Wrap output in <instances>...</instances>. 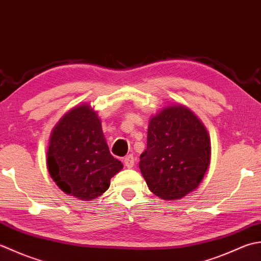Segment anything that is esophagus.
I'll return each mask as SVG.
<instances>
[{
    "label": "esophagus",
    "instance_id": "34e87169",
    "mask_svg": "<svg viewBox=\"0 0 261 261\" xmlns=\"http://www.w3.org/2000/svg\"><path fill=\"white\" fill-rule=\"evenodd\" d=\"M124 163H125V166H126L127 168H128V169H130V168L134 167L135 159H134V156H133V154H129V155L125 156V159H124Z\"/></svg>",
    "mask_w": 261,
    "mask_h": 261
}]
</instances>
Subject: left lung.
Segmentation results:
<instances>
[{
	"instance_id": "obj_1",
	"label": "left lung",
	"mask_w": 261,
	"mask_h": 261,
	"mask_svg": "<svg viewBox=\"0 0 261 261\" xmlns=\"http://www.w3.org/2000/svg\"><path fill=\"white\" fill-rule=\"evenodd\" d=\"M140 169L147 187L164 200L184 198L198 188L211 163V138L188 107H163L148 121L147 147Z\"/></svg>"
}]
</instances>
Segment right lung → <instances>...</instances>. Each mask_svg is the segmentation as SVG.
Segmentation results:
<instances>
[{"label": "right lung", "mask_w": 261, "mask_h": 261, "mask_svg": "<svg viewBox=\"0 0 261 261\" xmlns=\"http://www.w3.org/2000/svg\"><path fill=\"white\" fill-rule=\"evenodd\" d=\"M123 167L110 154L101 120L90 103L68 110L53 128L47 169L65 194L87 201L98 198Z\"/></svg>", "instance_id": "right-lung-1"}]
</instances>
